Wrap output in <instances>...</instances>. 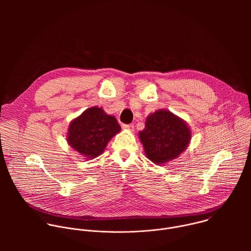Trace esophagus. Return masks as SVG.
I'll list each match as a JSON object with an SVG mask.
<instances>
[{"label": "esophagus", "instance_id": "34e87169", "mask_svg": "<svg viewBox=\"0 0 251 251\" xmlns=\"http://www.w3.org/2000/svg\"><path fill=\"white\" fill-rule=\"evenodd\" d=\"M123 129H125V130H128V131H131V132H133L134 131V125L133 124H124L123 126Z\"/></svg>", "mask_w": 251, "mask_h": 251}]
</instances>
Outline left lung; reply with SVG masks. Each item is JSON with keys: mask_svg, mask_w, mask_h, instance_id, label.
Returning <instances> with one entry per match:
<instances>
[{"mask_svg": "<svg viewBox=\"0 0 251 251\" xmlns=\"http://www.w3.org/2000/svg\"><path fill=\"white\" fill-rule=\"evenodd\" d=\"M139 139L147 158L156 165L173 161L187 150L192 139L188 123L166 109L148 115Z\"/></svg>", "mask_w": 251, "mask_h": 251, "instance_id": "8db88e82", "label": "left lung"}]
</instances>
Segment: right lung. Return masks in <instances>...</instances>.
Listing matches in <instances>:
<instances>
[{
	"label": "right lung",
	"mask_w": 251,
	"mask_h": 251,
	"mask_svg": "<svg viewBox=\"0 0 251 251\" xmlns=\"http://www.w3.org/2000/svg\"><path fill=\"white\" fill-rule=\"evenodd\" d=\"M120 131L113 115L107 114L101 107L92 106L69 123L66 141L84 159L91 160L100 156Z\"/></svg>",
	"instance_id": "right-lung-1"
}]
</instances>
